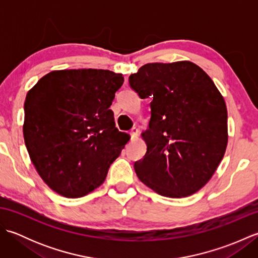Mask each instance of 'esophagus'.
I'll return each instance as SVG.
<instances>
[{
  "instance_id": "esophagus-1",
  "label": "esophagus",
  "mask_w": 258,
  "mask_h": 258,
  "mask_svg": "<svg viewBox=\"0 0 258 258\" xmlns=\"http://www.w3.org/2000/svg\"><path fill=\"white\" fill-rule=\"evenodd\" d=\"M130 134H131V138H132V140H135L136 138H138V135H139V130L136 128V127H133L132 130H131Z\"/></svg>"
}]
</instances>
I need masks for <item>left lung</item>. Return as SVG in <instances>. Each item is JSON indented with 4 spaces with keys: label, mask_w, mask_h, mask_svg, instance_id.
Instances as JSON below:
<instances>
[{
    "label": "left lung",
    "mask_w": 258,
    "mask_h": 258,
    "mask_svg": "<svg viewBox=\"0 0 258 258\" xmlns=\"http://www.w3.org/2000/svg\"><path fill=\"white\" fill-rule=\"evenodd\" d=\"M141 98H151L146 154L135 162L142 183L180 199L201 189L225 154L227 108L212 79L188 61L149 63L128 78Z\"/></svg>",
    "instance_id": "1"
}]
</instances>
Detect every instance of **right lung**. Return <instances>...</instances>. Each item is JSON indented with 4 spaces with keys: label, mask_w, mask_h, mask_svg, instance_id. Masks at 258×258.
<instances>
[{
    "label": "right lung",
    "mask_w": 258,
    "mask_h": 258,
    "mask_svg": "<svg viewBox=\"0 0 258 258\" xmlns=\"http://www.w3.org/2000/svg\"><path fill=\"white\" fill-rule=\"evenodd\" d=\"M124 78L108 70H62L43 76L24 103L25 146L38 175L76 199L104 180L130 136L109 106Z\"/></svg>",
    "instance_id": "right-lung-1"
}]
</instances>
